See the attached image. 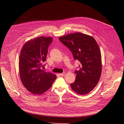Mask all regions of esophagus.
I'll use <instances>...</instances> for the list:
<instances>
[{
	"instance_id": "obj_1",
	"label": "esophagus",
	"mask_w": 124,
	"mask_h": 124,
	"mask_svg": "<svg viewBox=\"0 0 124 124\" xmlns=\"http://www.w3.org/2000/svg\"><path fill=\"white\" fill-rule=\"evenodd\" d=\"M59 75H60V76H64L65 75V72H63V73H60V74H59Z\"/></svg>"
}]
</instances>
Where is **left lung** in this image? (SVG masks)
<instances>
[{
    "instance_id": "1",
    "label": "left lung",
    "mask_w": 124,
    "mask_h": 124,
    "mask_svg": "<svg viewBox=\"0 0 124 124\" xmlns=\"http://www.w3.org/2000/svg\"><path fill=\"white\" fill-rule=\"evenodd\" d=\"M59 39L70 49L74 59L80 63L79 70L75 71V82L70 84L71 88L79 94L89 93L98 83L101 73V56L98 44L93 37L79 32Z\"/></svg>"
}]
</instances>
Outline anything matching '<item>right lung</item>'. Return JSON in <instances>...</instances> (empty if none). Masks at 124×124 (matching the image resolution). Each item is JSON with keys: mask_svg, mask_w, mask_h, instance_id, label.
Segmentation results:
<instances>
[{"mask_svg": "<svg viewBox=\"0 0 124 124\" xmlns=\"http://www.w3.org/2000/svg\"><path fill=\"white\" fill-rule=\"evenodd\" d=\"M51 37L31 39L23 46L19 57V72L24 87L35 94H41L52 86L57 76L45 72L43 63L46 60Z\"/></svg>", "mask_w": 124, "mask_h": 124, "instance_id": "right-lung-1", "label": "right lung"}]
</instances>
